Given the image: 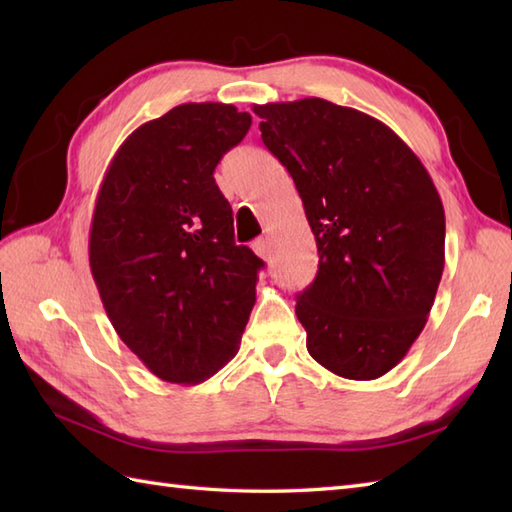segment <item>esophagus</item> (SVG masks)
<instances>
[{"instance_id":"34e87169","label":"esophagus","mask_w":512,"mask_h":512,"mask_svg":"<svg viewBox=\"0 0 512 512\" xmlns=\"http://www.w3.org/2000/svg\"><path fill=\"white\" fill-rule=\"evenodd\" d=\"M253 250L255 253L262 257V259H270V255H273V242H270V237H259L253 242Z\"/></svg>"}]
</instances>
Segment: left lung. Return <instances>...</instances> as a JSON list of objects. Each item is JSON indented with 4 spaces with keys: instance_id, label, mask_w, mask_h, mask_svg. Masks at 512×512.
Segmentation results:
<instances>
[{
    "instance_id": "obj_1",
    "label": "left lung",
    "mask_w": 512,
    "mask_h": 512,
    "mask_svg": "<svg viewBox=\"0 0 512 512\" xmlns=\"http://www.w3.org/2000/svg\"><path fill=\"white\" fill-rule=\"evenodd\" d=\"M262 140L295 180L319 273L297 297L310 356L374 380L418 339L444 270V209L391 129L325 99L255 105Z\"/></svg>"
}]
</instances>
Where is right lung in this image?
I'll list each match as a JSON object with an SVG mask.
<instances>
[{"instance_id": "1", "label": "right lung", "mask_w": 512, "mask_h": 512, "mask_svg": "<svg viewBox=\"0 0 512 512\" xmlns=\"http://www.w3.org/2000/svg\"><path fill=\"white\" fill-rule=\"evenodd\" d=\"M248 112L184 103L140 125L105 171L90 270L116 334L151 374L211 378L239 350L264 266L237 246L213 171L248 132Z\"/></svg>"}]
</instances>
